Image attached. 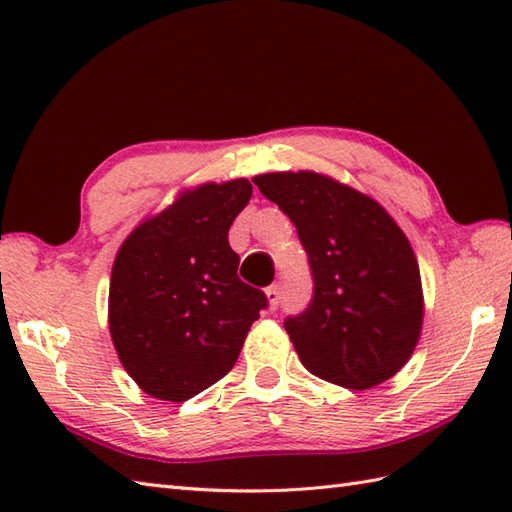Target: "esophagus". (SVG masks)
Here are the masks:
<instances>
[{"instance_id":"34e87169","label":"esophagus","mask_w":512,"mask_h":512,"mask_svg":"<svg viewBox=\"0 0 512 512\" xmlns=\"http://www.w3.org/2000/svg\"><path fill=\"white\" fill-rule=\"evenodd\" d=\"M266 297H268V306H270V310H277V306H279V299H281V288L275 284V286H270L268 290H266Z\"/></svg>"}]
</instances>
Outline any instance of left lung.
<instances>
[{
	"label": "left lung",
	"mask_w": 512,
	"mask_h": 512,
	"mask_svg": "<svg viewBox=\"0 0 512 512\" xmlns=\"http://www.w3.org/2000/svg\"><path fill=\"white\" fill-rule=\"evenodd\" d=\"M253 182L297 226L314 279L310 306L286 319L303 367L369 389L400 372L422 330L420 268L407 235L369 195L314 171Z\"/></svg>",
	"instance_id": "8db88e82"
}]
</instances>
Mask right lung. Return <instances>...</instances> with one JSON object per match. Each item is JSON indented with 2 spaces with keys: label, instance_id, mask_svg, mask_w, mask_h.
<instances>
[{
  "label": "right lung",
  "instance_id": "right-lung-1",
  "mask_svg": "<svg viewBox=\"0 0 512 512\" xmlns=\"http://www.w3.org/2000/svg\"><path fill=\"white\" fill-rule=\"evenodd\" d=\"M246 178L182 191L118 248L110 281V334L145 394L184 402L231 372L262 290L237 277L228 228L248 204Z\"/></svg>",
  "mask_w": 512,
  "mask_h": 512
}]
</instances>
